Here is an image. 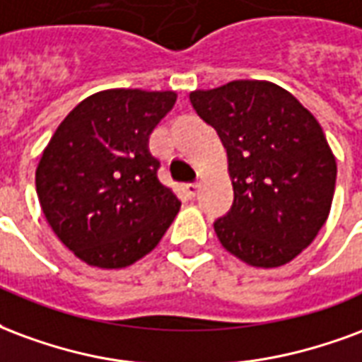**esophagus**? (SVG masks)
<instances>
[{
    "instance_id": "1",
    "label": "esophagus",
    "mask_w": 362,
    "mask_h": 362,
    "mask_svg": "<svg viewBox=\"0 0 362 362\" xmlns=\"http://www.w3.org/2000/svg\"><path fill=\"white\" fill-rule=\"evenodd\" d=\"M183 191L187 192V197H189V199H194V197H197V191H199V183L183 185Z\"/></svg>"
}]
</instances>
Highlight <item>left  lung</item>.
<instances>
[{
	"mask_svg": "<svg viewBox=\"0 0 362 362\" xmlns=\"http://www.w3.org/2000/svg\"><path fill=\"white\" fill-rule=\"evenodd\" d=\"M191 102L228 152L233 206L214 223L221 247L255 268L291 262L326 223L336 189L320 123L268 81L192 90Z\"/></svg>",
	"mask_w": 362,
	"mask_h": 362,
	"instance_id": "8db88e82",
	"label": "left lung"
}]
</instances>
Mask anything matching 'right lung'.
Wrapping results in <instances>:
<instances>
[{"mask_svg":"<svg viewBox=\"0 0 362 362\" xmlns=\"http://www.w3.org/2000/svg\"><path fill=\"white\" fill-rule=\"evenodd\" d=\"M173 90L110 88L84 98L59 123L36 168L49 228L83 262L117 270L162 241L181 202L160 183L150 133Z\"/></svg>","mask_w":362,"mask_h":362,"instance_id":"obj_1","label":"right lung"}]
</instances>
